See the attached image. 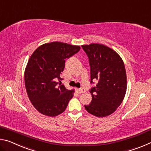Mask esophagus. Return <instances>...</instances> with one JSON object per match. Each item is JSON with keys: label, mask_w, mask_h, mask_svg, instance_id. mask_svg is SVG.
<instances>
[{"label": "esophagus", "mask_w": 151, "mask_h": 151, "mask_svg": "<svg viewBox=\"0 0 151 151\" xmlns=\"http://www.w3.org/2000/svg\"><path fill=\"white\" fill-rule=\"evenodd\" d=\"M78 93H84L85 92V89L84 88H79L78 90Z\"/></svg>", "instance_id": "obj_1"}]
</instances>
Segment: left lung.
Instances as JSON below:
<instances>
[{
    "label": "left lung",
    "mask_w": 151,
    "mask_h": 151,
    "mask_svg": "<svg viewBox=\"0 0 151 151\" xmlns=\"http://www.w3.org/2000/svg\"><path fill=\"white\" fill-rule=\"evenodd\" d=\"M82 48L89 59L91 83L98 81L90 90L91 103L85 108L97 117L109 116L121 105L126 94L127 74L123 60L105 45L93 43Z\"/></svg>",
    "instance_id": "obj_1"
}]
</instances>
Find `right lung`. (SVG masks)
<instances>
[{"label": "right lung", "instance_id": "1", "mask_svg": "<svg viewBox=\"0 0 151 151\" xmlns=\"http://www.w3.org/2000/svg\"><path fill=\"white\" fill-rule=\"evenodd\" d=\"M80 49L79 46L52 42L40 46L30 56L24 71L25 87L29 100L41 114L55 116L65 111L75 91L62 85L61 75L66 58Z\"/></svg>", "mask_w": 151, "mask_h": 151}]
</instances>
